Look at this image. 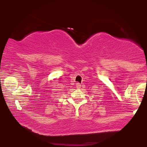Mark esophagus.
<instances>
[{"mask_svg": "<svg viewBox=\"0 0 147 147\" xmlns=\"http://www.w3.org/2000/svg\"><path fill=\"white\" fill-rule=\"evenodd\" d=\"M76 88L77 89H80L81 88V85L79 83H76Z\"/></svg>", "mask_w": 147, "mask_h": 147, "instance_id": "obj_1", "label": "esophagus"}]
</instances>
